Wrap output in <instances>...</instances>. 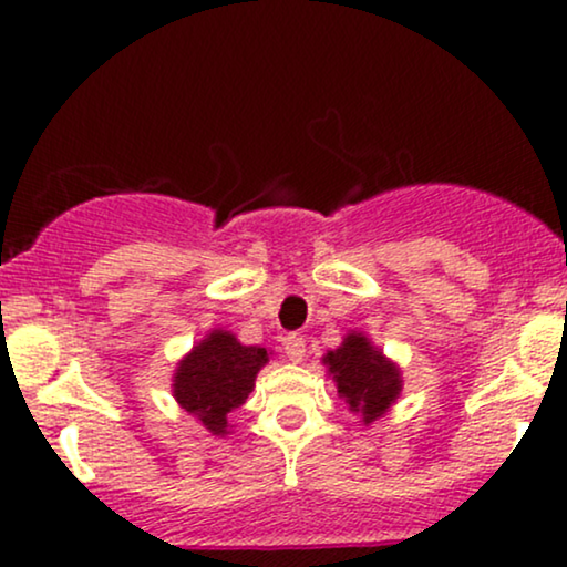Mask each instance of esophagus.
<instances>
[{
  "instance_id": "obj_1",
  "label": "esophagus",
  "mask_w": 567,
  "mask_h": 567,
  "mask_svg": "<svg viewBox=\"0 0 567 567\" xmlns=\"http://www.w3.org/2000/svg\"><path fill=\"white\" fill-rule=\"evenodd\" d=\"M282 347H285V354H288L292 362H301L303 357H306V338H303V336L290 333V336L282 341Z\"/></svg>"
}]
</instances>
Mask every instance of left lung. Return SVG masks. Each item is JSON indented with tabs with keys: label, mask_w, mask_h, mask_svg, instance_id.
Masks as SVG:
<instances>
[{
	"label": "left lung",
	"mask_w": 567,
	"mask_h": 567,
	"mask_svg": "<svg viewBox=\"0 0 567 567\" xmlns=\"http://www.w3.org/2000/svg\"><path fill=\"white\" fill-rule=\"evenodd\" d=\"M324 365L333 375L338 396L347 402L349 410L362 415L365 426L381 419L402 392L400 368L357 330L343 338L341 347L324 354Z\"/></svg>",
	"instance_id": "8db88e82"
}]
</instances>
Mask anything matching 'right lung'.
Returning <instances> with one entry per match:
<instances>
[{
  "label": "right lung",
  "instance_id": "right-lung-1",
  "mask_svg": "<svg viewBox=\"0 0 567 567\" xmlns=\"http://www.w3.org/2000/svg\"><path fill=\"white\" fill-rule=\"evenodd\" d=\"M269 351L245 347L229 330H210L173 373V396L213 434H229V413L247 400Z\"/></svg>",
  "mask_w": 567,
  "mask_h": 567
}]
</instances>
